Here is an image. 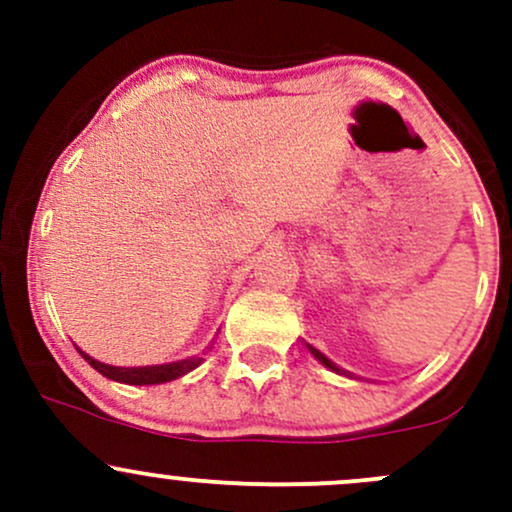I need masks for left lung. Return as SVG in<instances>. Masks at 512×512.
<instances>
[{
  "label": "left lung",
  "mask_w": 512,
  "mask_h": 512,
  "mask_svg": "<svg viewBox=\"0 0 512 512\" xmlns=\"http://www.w3.org/2000/svg\"><path fill=\"white\" fill-rule=\"evenodd\" d=\"M307 347H309V344H307ZM309 352H312V354H314V359H319V361H322V364H324V366H327V369L337 371V374H339V371H342V369H339V366H337V364H332V361H329V359H327V356H324L322 352H317V349H314V347H309Z\"/></svg>",
  "instance_id": "obj_1"
}]
</instances>
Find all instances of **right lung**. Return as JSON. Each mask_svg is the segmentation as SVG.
I'll return each mask as SVG.
<instances>
[{
    "mask_svg": "<svg viewBox=\"0 0 512 512\" xmlns=\"http://www.w3.org/2000/svg\"><path fill=\"white\" fill-rule=\"evenodd\" d=\"M86 361L103 374L106 379L121 381V384H131V386H146V384H165V381H173L185 376L188 371H193L195 366L203 364V356H190V359H180L173 361V364H156V366H111L103 364V361H96L94 356H89L86 352H81Z\"/></svg>",
    "mask_w": 512,
    "mask_h": 512,
    "instance_id": "1",
    "label": "right lung"
}]
</instances>
